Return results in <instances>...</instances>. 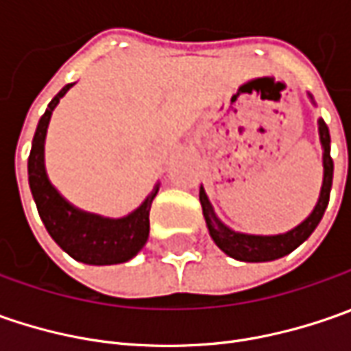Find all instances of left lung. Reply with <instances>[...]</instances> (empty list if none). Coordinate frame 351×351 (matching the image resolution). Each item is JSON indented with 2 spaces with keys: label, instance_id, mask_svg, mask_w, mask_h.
<instances>
[{
  "label": "left lung",
  "instance_id": "obj_1",
  "mask_svg": "<svg viewBox=\"0 0 351 351\" xmlns=\"http://www.w3.org/2000/svg\"><path fill=\"white\" fill-rule=\"evenodd\" d=\"M318 132H320V142L324 148V182H322V191H320V199H318L317 207L311 213V217L301 223L297 228L289 230L287 234L277 236H250L234 232L230 228H226L213 213L209 199L205 189L201 187L199 191V199H201V207H203V215L209 226L210 238L215 240V244L223 250L226 256L240 260V262H271L277 258H283L291 254L295 248H299L308 236L315 232V228L320 223L324 210L328 207L330 201V189H332V176H334V162L330 156V132L326 123L320 119L318 121Z\"/></svg>",
  "mask_w": 351,
  "mask_h": 351
}]
</instances>
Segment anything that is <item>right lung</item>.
Instances as JSON below:
<instances>
[{"instance_id": "1", "label": "right lung", "mask_w": 351, "mask_h": 351, "mask_svg": "<svg viewBox=\"0 0 351 351\" xmlns=\"http://www.w3.org/2000/svg\"><path fill=\"white\" fill-rule=\"evenodd\" d=\"M72 86L74 84H68L60 89V93L48 103L47 113L38 121L33 148L29 154L31 193L48 234L74 260L91 265L128 262L141 252L148 240L150 207H152V199L158 193V185L134 213H130L125 219L113 221L74 209L50 185L45 171V136H47L50 115L64 97V93Z\"/></svg>"}]
</instances>
